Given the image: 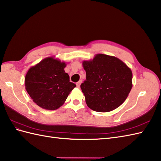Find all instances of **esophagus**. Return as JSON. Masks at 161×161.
Masks as SVG:
<instances>
[{
	"label": "esophagus",
	"mask_w": 161,
	"mask_h": 161,
	"mask_svg": "<svg viewBox=\"0 0 161 161\" xmlns=\"http://www.w3.org/2000/svg\"><path fill=\"white\" fill-rule=\"evenodd\" d=\"M81 81H78L77 83L76 84V85H77V86L78 87V88H80V85H81Z\"/></svg>",
	"instance_id": "obj_1"
}]
</instances>
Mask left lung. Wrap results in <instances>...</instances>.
<instances>
[{
    "mask_svg": "<svg viewBox=\"0 0 161 161\" xmlns=\"http://www.w3.org/2000/svg\"><path fill=\"white\" fill-rule=\"evenodd\" d=\"M86 80L80 86L86 103L91 110L108 113L120 106L132 87V70L121 59L97 54L83 61Z\"/></svg>",
    "mask_w": 161,
    "mask_h": 161,
    "instance_id": "8db88e82",
    "label": "left lung"
}]
</instances>
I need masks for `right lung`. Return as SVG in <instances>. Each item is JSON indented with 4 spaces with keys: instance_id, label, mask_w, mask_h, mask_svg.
<instances>
[{
    "instance_id": "1",
    "label": "right lung",
    "mask_w": 161,
    "mask_h": 161,
    "mask_svg": "<svg viewBox=\"0 0 161 161\" xmlns=\"http://www.w3.org/2000/svg\"><path fill=\"white\" fill-rule=\"evenodd\" d=\"M66 64L54 57H48L30 68L25 75L27 93L39 107L57 110L64 103L76 86L65 73Z\"/></svg>"
}]
</instances>
